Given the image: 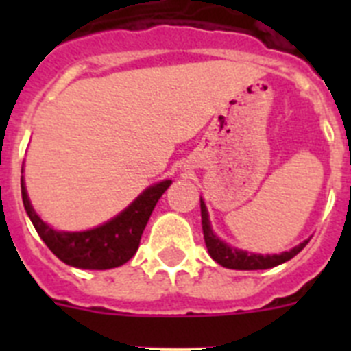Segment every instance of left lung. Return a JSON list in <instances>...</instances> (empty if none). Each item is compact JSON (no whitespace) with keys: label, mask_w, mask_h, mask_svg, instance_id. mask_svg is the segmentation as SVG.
Segmentation results:
<instances>
[{"label":"left lung","mask_w":351,"mask_h":351,"mask_svg":"<svg viewBox=\"0 0 351 351\" xmlns=\"http://www.w3.org/2000/svg\"><path fill=\"white\" fill-rule=\"evenodd\" d=\"M200 213H202V230H204V241H206L207 251H209L210 258L214 262H218L219 265L226 269H235V271H258V269H271L280 265V263L288 262L290 258L300 253L306 247L308 241L300 243L293 250L285 251L281 255H255V253H246V251L235 250L219 241L216 235L210 230L209 216H207L206 204L200 200Z\"/></svg>","instance_id":"1"}]
</instances>
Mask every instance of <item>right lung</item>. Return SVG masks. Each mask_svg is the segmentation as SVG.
Returning a JSON list of instances; mask_svg holds the SVG:
<instances>
[{
    "label": "right lung",
    "instance_id": "add662e5",
    "mask_svg": "<svg viewBox=\"0 0 351 351\" xmlns=\"http://www.w3.org/2000/svg\"><path fill=\"white\" fill-rule=\"evenodd\" d=\"M172 181H163L151 186L119 216L105 225L86 232H58L38 218L27 198L24 181L21 178L23 202L35 230L61 262L79 269L119 267L128 262L138 250L142 232L149 221L154 206Z\"/></svg>",
    "mask_w": 351,
    "mask_h": 351
}]
</instances>
